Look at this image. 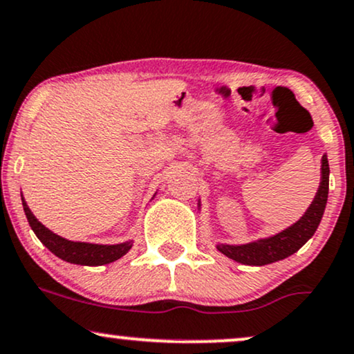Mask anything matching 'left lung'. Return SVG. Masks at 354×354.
Here are the masks:
<instances>
[{"mask_svg": "<svg viewBox=\"0 0 354 354\" xmlns=\"http://www.w3.org/2000/svg\"><path fill=\"white\" fill-rule=\"evenodd\" d=\"M328 180H330V166H328L326 155H323L320 188L317 191L313 203L295 224L275 236L249 242V244H218V250L225 257L244 266H267V263L282 261L288 255L295 254L313 236L323 218L328 201Z\"/></svg>", "mask_w": 354, "mask_h": 354, "instance_id": "left-lung-1", "label": "left lung"}]
</instances>
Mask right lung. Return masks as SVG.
Instances as JSON below:
<instances>
[{
	"label": "right lung",
	"instance_id": "right-lung-1",
	"mask_svg": "<svg viewBox=\"0 0 354 354\" xmlns=\"http://www.w3.org/2000/svg\"><path fill=\"white\" fill-rule=\"evenodd\" d=\"M23 207L26 212L28 223L31 225L34 234L37 236L42 244H44L54 255H57L62 261L77 263V266H104L118 261L131 249V241L122 242L115 245H102V244H88V242H74L57 236L49 231L46 225H42L36 216L32 214L23 198Z\"/></svg>",
	"mask_w": 354,
	"mask_h": 354
}]
</instances>
